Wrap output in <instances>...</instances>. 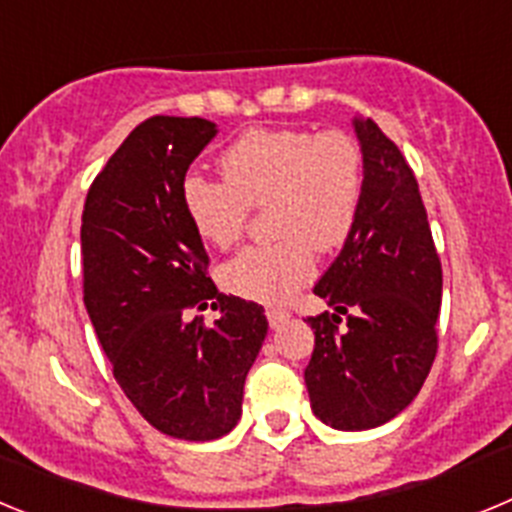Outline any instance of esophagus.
Returning a JSON list of instances; mask_svg holds the SVG:
<instances>
[{
    "mask_svg": "<svg viewBox=\"0 0 512 512\" xmlns=\"http://www.w3.org/2000/svg\"><path fill=\"white\" fill-rule=\"evenodd\" d=\"M266 320H269L271 328H279L284 320H289V312L282 310V307H269V310H266Z\"/></svg>",
    "mask_w": 512,
    "mask_h": 512,
    "instance_id": "obj_1",
    "label": "esophagus"
}]
</instances>
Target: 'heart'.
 <instances>
[{"mask_svg": "<svg viewBox=\"0 0 512 512\" xmlns=\"http://www.w3.org/2000/svg\"><path fill=\"white\" fill-rule=\"evenodd\" d=\"M225 182L187 176L182 200L202 241L230 248L243 238L251 207L271 202L282 241L246 248L228 261L223 284L238 297L279 305L315 274V252L348 241L364 194V156L351 135L328 130H248L220 156Z\"/></svg>", "mask_w": 512, "mask_h": 512, "instance_id": "obj_1", "label": "heart"}]
</instances>
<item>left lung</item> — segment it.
Returning a JSON list of instances; mask_svg holds the SVG:
<instances>
[{"label":"left lung","instance_id":"left-lung-1","mask_svg":"<svg viewBox=\"0 0 512 512\" xmlns=\"http://www.w3.org/2000/svg\"><path fill=\"white\" fill-rule=\"evenodd\" d=\"M354 130L364 156L361 207L315 284L333 312L307 318L315 330L305 369L312 413L338 431L377 428L415 400L436 359L443 287L413 169L374 120L356 117Z\"/></svg>","mask_w":512,"mask_h":512}]
</instances>
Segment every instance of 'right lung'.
<instances>
[{"label":"right lung","mask_w":512,"mask_h":512,"mask_svg":"<svg viewBox=\"0 0 512 512\" xmlns=\"http://www.w3.org/2000/svg\"><path fill=\"white\" fill-rule=\"evenodd\" d=\"M215 135L202 117H148L99 171L81 215L84 305L112 374L156 431L182 441L233 431L269 330L264 307L217 292L184 210V176ZM207 304L221 312L212 326L196 315Z\"/></svg>","instance_id":"add662e5"}]
</instances>
